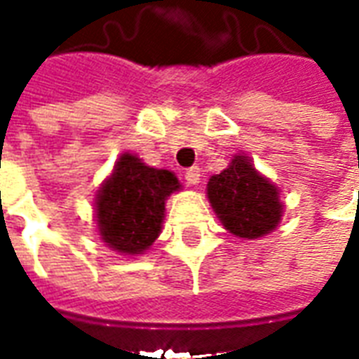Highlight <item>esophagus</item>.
Wrapping results in <instances>:
<instances>
[{
  "mask_svg": "<svg viewBox=\"0 0 359 359\" xmlns=\"http://www.w3.org/2000/svg\"><path fill=\"white\" fill-rule=\"evenodd\" d=\"M200 169L198 167H190L187 172H184V179H187V182L190 184V187H198L200 184Z\"/></svg>",
  "mask_w": 359,
  "mask_h": 359,
  "instance_id": "34e87169",
  "label": "esophagus"
}]
</instances>
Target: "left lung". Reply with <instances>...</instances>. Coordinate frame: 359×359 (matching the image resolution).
<instances>
[{
  "label": "left lung",
  "instance_id": "obj_1",
  "mask_svg": "<svg viewBox=\"0 0 359 359\" xmlns=\"http://www.w3.org/2000/svg\"><path fill=\"white\" fill-rule=\"evenodd\" d=\"M205 194L221 225L242 241L262 238L283 221L280 190L257 171L246 154L233 156L226 169L213 175Z\"/></svg>",
  "mask_w": 359,
  "mask_h": 359
}]
</instances>
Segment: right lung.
<instances>
[{
  "instance_id": "obj_1",
  "label": "right lung",
  "mask_w": 359,
  "mask_h": 359,
  "mask_svg": "<svg viewBox=\"0 0 359 359\" xmlns=\"http://www.w3.org/2000/svg\"><path fill=\"white\" fill-rule=\"evenodd\" d=\"M182 190L177 175L156 169L130 151L121 154L95 192L100 241L121 256H142L161 234L165 202Z\"/></svg>"
}]
</instances>
